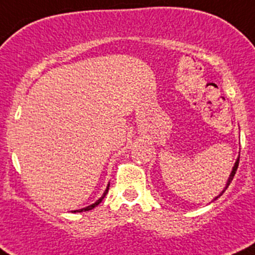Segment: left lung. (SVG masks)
Here are the masks:
<instances>
[{"label": "left lung", "mask_w": 255, "mask_h": 255, "mask_svg": "<svg viewBox=\"0 0 255 255\" xmlns=\"http://www.w3.org/2000/svg\"><path fill=\"white\" fill-rule=\"evenodd\" d=\"M238 164H239V158L237 159V161H236V163H235V166H233L232 171H231V175H230V177H228V180H227V184H226L225 189H223V191H222V192H221V194H220V195H218V196H217V197H216V199H215V200H217V199H218V197H220V196H221V195H222V194H223V192H225V191H226V190H227V187H228V186H230V184H231V182H232L233 177H235V174H236V171H237V169H238Z\"/></svg>", "instance_id": "left-lung-1"}]
</instances>
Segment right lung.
<instances>
[{
  "mask_svg": "<svg viewBox=\"0 0 255 255\" xmlns=\"http://www.w3.org/2000/svg\"><path fill=\"white\" fill-rule=\"evenodd\" d=\"M109 187H110V184L107 185V189L105 190V192H104V195H102L101 197H100L99 200H97L96 202H95V204H92V205H90V206H87V207H85V208H80V210H75V211H73V212H82V211H90V210H92V208H95L97 206V205L100 204V202L102 201V200L105 199V196H106V194L107 192H109Z\"/></svg>",
  "mask_w": 255,
  "mask_h": 255,
  "instance_id": "right-lung-1",
  "label": "right lung"
}]
</instances>
